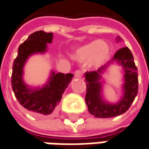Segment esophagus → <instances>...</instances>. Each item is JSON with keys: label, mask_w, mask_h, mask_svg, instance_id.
I'll list each match as a JSON object with an SVG mask.
<instances>
[{"label": "esophagus", "mask_w": 149, "mask_h": 149, "mask_svg": "<svg viewBox=\"0 0 149 149\" xmlns=\"http://www.w3.org/2000/svg\"><path fill=\"white\" fill-rule=\"evenodd\" d=\"M74 76L75 77H77V78L82 77V76H83V72H82L81 70H76L74 72Z\"/></svg>", "instance_id": "esophagus-1"}]
</instances>
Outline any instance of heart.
Instances as JSON below:
<instances>
[{
    "mask_svg": "<svg viewBox=\"0 0 149 149\" xmlns=\"http://www.w3.org/2000/svg\"><path fill=\"white\" fill-rule=\"evenodd\" d=\"M110 56L109 45L104 41H93L76 50V57L79 61H86L89 66L100 67L104 65Z\"/></svg>",
    "mask_w": 149,
    "mask_h": 149,
    "instance_id": "b5f03b06",
    "label": "heart"
}]
</instances>
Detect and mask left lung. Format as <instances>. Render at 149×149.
I'll return each instance as SVG.
<instances>
[{
	"mask_svg": "<svg viewBox=\"0 0 149 149\" xmlns=\"http://www.w3.org/2000/svg\"><path fill=\"white\" fill-rule=\"evenodd\" d=\"M122 39L118 36L116 40ZM116 60L123 66L125 71L124 95L122 100L116 105H111L101 100V74L105 70L110 62ZM87 91L85 101L90 114L99 118L115 117L125 113L130 108L138 93L137 68L131 50L127 47L119 49L108 64L100 67L96 72H87L85 73Z\"/></svg>",
	"mask_w": 149,
	"mask_h": 149,
	"instance_id": "1",
	"label": "left lung"
}]
</instances>
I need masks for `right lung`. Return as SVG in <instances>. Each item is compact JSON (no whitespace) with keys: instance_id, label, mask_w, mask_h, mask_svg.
Returning a JSON list of instances; mask_svg holds the SVG:
<instances>
[{"instance_id":"right-lung-1","label":"right lung","mask_w":149,"mask_h":149,"mask_svg":"<svg viewBox=\"0 0 149 149\" xmlns=\"http://www.w3.org/2000/svg\"><path fill=\"white\" fill-rule=\"evenodd\" d=\"M52 33L36 31L18 47L17 56L14 60L12 74V87L20 104L33 114L50 115L61 100L62 93L72 81L71 73L52 72L48 84L40 89H30L22 81V67L27 58L33 53L46 50L47 43H51Z\"/></svg>"}]
</instances>
